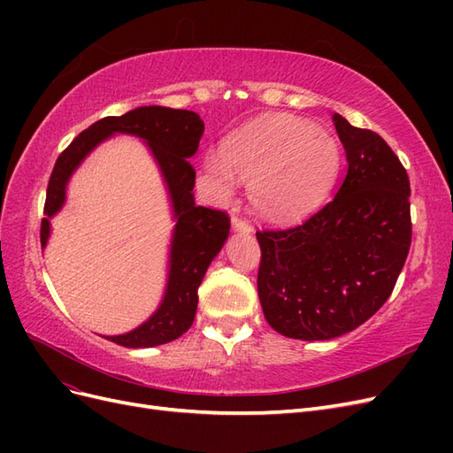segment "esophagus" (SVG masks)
<instances>
[{
	"label": "esophagus",
	"instance_id": "1",
	"mask_svg": "<svg viewBox=\"0 0 453 453\" xmlns=\"http://www.w3.org/2000/svg\"><path fill=\"white\" fill-rule=\"evenodd\" d=\"M232 230L245 232V234H250L253 228H251V225L248 221H245V219H240L238 215H232Z\"/></svg>",
	"mask_w": 453,
	"mask_h": 453
}]
</instances>
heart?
Masks as SVG:
<instances>
[{"mask_svg": "<svg viewBox=\"0 0 453 453\" xmlns=\"http://www.w3.org/2000/svg\"><path fill=\"white\" fill-rule=\"evenodd\" d=\"M213 193L232 195L236 177L250 183L253 210L273 225H293L321 205L340 170L331 134L293 115H266L203 157Z\"/></svg>", "mask_w": 453, "mask_h": 453, "instance_id": "heart-1", "label": "heart"}]
</instances>
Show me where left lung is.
<instances>
[{"instance_id":"1","label":"left lung","mask_w":453,"mask_h":453,"mask_svg":"<svg viewBox=\"0 0 453 453\" xmlns=\"http://www.w3.org/2000/svg\"><path fill=\"white\" fill-rule=\"evenodd\" d=\"M348 172L303 225L257 232L258 300L268 325L296 340H331L386 304L406 263L410 181L391 147L334 113Z\"/></svg>"}]
</instances>
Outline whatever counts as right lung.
Here are the masks:
<instances>
[{
    "label": "right lung",
    "mask_w": 453,
    "mask_h": 453,
    "mask_svg": "<svg viewBox=\"0 0 453 453\" xmlns=\"http://www.w3.org/2000/svg\"><path fill=\"white\" fill-rule=\"evenodd\" d=\"M115 134L135 135L147 143L164 183H166L175 219L170 243V270L160 306L134 331L104 336L125 348H153L180 338L195 321L198 287L211 260L228 238L230 219L225 211L203 208L195 202L196 172L188 160L198 150L203 120L187 109L143 105L120 117H105L81 132L58 157L50 173L41 221V248L50 236V219L65 203L70 177L92 150Z\"/></svg>",
    "instance_id": "right-lung-1"
}]
</instances>
